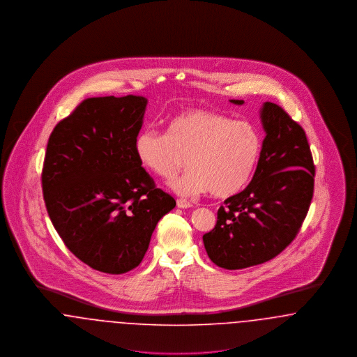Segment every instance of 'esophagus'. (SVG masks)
I'll use <instances>...</instances> for the list:
<instances>
[{"label":"esophagus","mask_w":357,"mask_h":357,"mask_svg":"<svg viewBox=\"0 0 357 357\" xmlns=\"http://www.w3.org/2000/svg\"><path fill=\"white\" fill-rule=\"evenodd\" d=\"M176 206H178L179 208H190L192 204H190V202H187L185 199H178V201H176Z\"/></svg>","instance_id":"obj_1"}]
</instances>
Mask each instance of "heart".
I'll return each mask as SVG.
<instances>
[{
	"label": "heart",
	"mask_w": 357,
	"mask_h": 357,
	"mask_svg": "<svg viewBox=\"0 0 357 357\" xmlns=\"http://www.w3.org/2000/svg\"><path fill=\"white\" fill-rule=\"evenodd\" d=\"M142 167L162 179L188 170L170 187L179 195L210 191L226 198L242 190L253 176L261 151L262 135L248 120H234L220 112L192 108L174 115L166 134L153 128L140 131L134 142Z\"/></svg>",
	"instance_id": "b5f03b06"
}]
</instances>
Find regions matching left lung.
<instances>
[{
  "instance_id": "left-lung-1",
  "label": "left lung",
  "mask_w": 357,
  "mask_h": 357,
  "mask_svg": "<svg viewBox=\"0 0 357 357\" xmlns=\"http://www.w3.org/2000/svg\"><path fill=\"white\" fill-rule=\"evenodd\" d=\"M259 118L266 136L255 175L223 202L215 227L204 236L208 258L229 271L280 255L297 236L313 197L314 165L303 127L274 102H264Z\"/></svg>"
}]
</instances>
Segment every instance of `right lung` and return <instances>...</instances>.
<instances>
[{
    "mask_svg": "<svg viewBox=\"0 0 357 357\" xmlns=\"http://www.w3.org/2000/svg\"><path fill=\"white\" fill-rule=\"evenodd\" d=\"M146 107L135 95L86 99L48 140L41 182L50 218L69 250L99 272L136 268L176 204L136 159Z\"/></svg>",
    "mask_w": 357,
    "mask_h": 357,
    "instance_id": "1",
    "label": "right lung"
}]
</instances>
